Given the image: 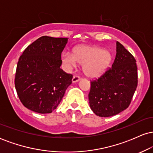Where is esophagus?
I'll use <instances>...</instances> for the list:
<instances>
[{"label": "esophagus", "instance_id": "obj_1", "mask_svg": "<svg viewBox=\"0 0 153 153\" xmlns=\"http://www.w3.org/2000/svg\"><path fill=\"white\" fill-rule=\"evenodd\" d=\"M80 80V77H79V76H76V75H74V76L73 77V79H72V82H73V83H75V82H78Z\"/></svg>", "mask_w": 153, "mask_h": 153}]
</instances>
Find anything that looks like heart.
Instances as JSON below:
<instances>
[{
	"mask_svg": "<svg viewBox=\"0 0 153 153\" xmlns=\"http://www.w3.org/2000/svg\"><path fill=\"white\" fill-rule=\"evenodd\" d=\"M63 62L69 66L82 65V71L88 78H96L106 73L113 59L108 50L94 45H80L73 49V53L62 54Z\"/></svg>",
	"mask_w": 153,
	"mask_h": 153,
	"instance_id": "obj_1",
	"label": "heart"
}]
</instances>
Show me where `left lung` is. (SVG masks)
I'll return each mask as SVG.
<instances>
[{"label": "left lung", "mask_w": 153, "mask_h": 153, "mask_svg": "<svg viewBox=\"0 0 153 153\" xmlns=\"http://www.w3.org/2000/svg\"><path fill=\"white\" fill-rule=\"evenodd\" d=\"M137 86L136 60L117 42V54L111 68L91 82L89 104L96 115L108 117L128 108Z\"/></svg>", "instance_id": "8db88e82"}]
</instances>
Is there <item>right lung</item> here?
I'll return each mask as SVG.
<instances>
[{"label":"right lung","instance_id":"add662e5","mask_svg":"<svg viewBox=\"0 0 153 153\" xmlns=\"http://www.w3.org/2000/svg\"><path fill=\"white\" fill-rule=\"evenodd\" d=\"M68 38L43 36L26 48L17 64L15 87L28 109L50 114L57 108L73 76L60 69Z\"/></svg>","mask_w":153,"mask_h":153}]
</instances>
